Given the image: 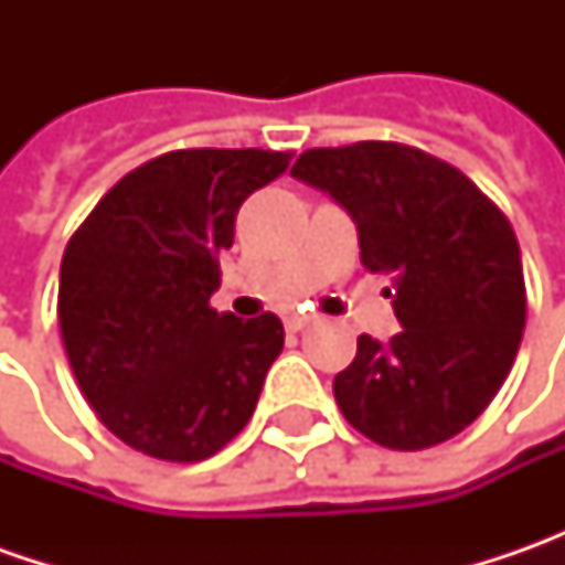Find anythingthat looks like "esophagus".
<instances>
[{"mask_svg":"<svg viewBox=\"0 0 565 565\" xmlns=\"http://www.w3.org/2000/svg\"><path fill=\"white\" fill-rule=\"evenodd\" d=\"M308 323H315V317H308V315L286 317V330H305Z\"/></svg>","mask_w":565,"mask_h":565,"instance_id":"1","label":"esophagus"}]
</instances>
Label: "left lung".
Wrapping results in <instances>:
<instances>
[{
    "label": "left lung",
    "mask_w": 565,
    "mask_h": 565,
    "mask_svg": "<svg viewBox=\"0 0 565 565\" xmlns=\"http://www.w3.org/2000/svg\"><path fill=\"white\" fill-rule=\"evenodd\" d=\"M292 175L352 216L361 264L393 279L402 330L359 337L333 380L345 422L386 449L456 437L503 386L525 330L510 220L456 166L405 143L317 147Z\"/></svg>",
    "instance_id": "8db88e82"
}]
</instances>
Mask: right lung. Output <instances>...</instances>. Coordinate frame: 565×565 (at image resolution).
<instances>
[{"instance_id": "obj_1", "label": "right lung", "mask_w": 565, "mask_h": 565, "mask_svg": "<svg viewBox=\"0 0 565 565\" xmlns=\"http://www.w3.org/2000/svg\"><path fill=\"white\" fill-rule=\"evenodd\" d=\"M276 150H172L128 172L77 228L58 327L77 386L121 444L201 462L248 424L282 352L276 315L213 311L245 198L289 169Z\"/></svg>"}]
</instances>
